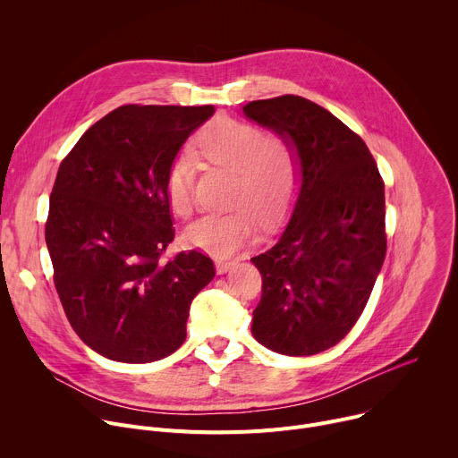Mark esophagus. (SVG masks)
<instances>
[{
	"mask_svg": "<svg viewBox=\"0 0 458 458\" xmlns=\"http://www.w3.org/2000/svg\"><path fill=\"white\" fill-rule=\"evenodd\" d=\"M233 265H235V260H223V259L216 260V268H217V272H219V274L228 272L230 268H233Z\"/></svg>",
	"mask_w": 458,
	"mask_h": 458,
	"instance_id": "obj_1",
	"label": "esophagus"
}]
</instances>
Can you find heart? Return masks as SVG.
Listing matches in <instances>:
<instances>
[{
	"label": "heart",
	"mask_w": 458,
	"mask_h": 458,
	"mask_svg": "<svg viewBox=\"0 0 458 458\" xmlns=\"http://www.w3.org/2000/svg\"><path fill=\"white\" fill-rule=\"evenodd\" d=\"M190 152L205 166L232 172L228 205L235 207L193 223L186 230L191 246L230 253L253 237L257 221L263 226L279 223L297 198L301 154L288 134L221 117L195 136ZM192 158L175 157L165 179L166 203L179 219H190L195 210L198 163Z\"/></svg>",
	"instance_id": "heart-1"
}]
</instances>
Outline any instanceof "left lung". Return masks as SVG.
<instances>
[{
	"label": "left lung",
	"mask_w": 458,
	"mask_h": 458,
	"mask_svg": "<svg viewBox=\"0 0 458 458\" xmlns=\"http://www.w3.org/2000/svg\"><path fill=\"white\" fill-rule=\"evenodd\" d=\"M242 112L288 134L302 184L277 242L251 257L263 277L253 337L283 355H315L359 320L386 257L384 181L366 143L301 96L250 101Z\"/></svg>",
	"instance_id": "1"
}]
</instances>
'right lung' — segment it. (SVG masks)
I'll use <instances>...</instances> for the list:
<instances>
[{
    "label": "right lung",
    "mask_w": 458,
    "mask_h": 458,
    "mask_svg": "<svg viewBox=\"0 0 458 458\" xmlns=\"http://www.w3.org/2000/svg\"><path fill=\"white\" fill-rule=\"evenodd\" d=\"M212 105H123L94 123L59 165L45 241L74 332L119 362H152L186 339L188 310L216 276L174 241L165 179Z\"/></svg>",
    "instance_id": "right-lung-1"
}]
</instances>
